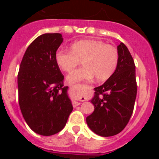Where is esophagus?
<instances>
[{"label": "esophagus", "mask_w": 159, "mask_h": 159, "mask_svg": "<svg viewBox=\"0 0 159 159\" xmlns=\"http://www.w3.org/2000/svg\"><path fill=\"white\" fill-rule=\"evenodd\" d=\"M83 101H85V99H80V102H83ZM80 102H77V101H74V102H73V105H74V106H78L79 104H80Z\"/></svg>", "instance_id": "esophagus-1"}]
</instances>
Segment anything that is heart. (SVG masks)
I'll return each mask as SVG.
<instances>
[{"mask_svg": "<svg viewBox=\"0 0 159 159\" xmlns=\"http://www.w3.org/2000/svg\"><path fill=\"white\" fill-rule=\"evenodd\" d=\"M55 60L60 70L71 72L82 61L84 67L67 75L70 84L95 77L98 82L107 80L116 71L119 61L116 48L100 40H84L73 43L70 52L58 50Z\"/></svg>", "mask_w": 159, "mask_h": 159, "instance_id": "b5f03b06", "label": "heart"}]
</instances>
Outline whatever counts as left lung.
Instances as JSON below:
<instances>
[{
	"mask_svg": "<svg viewBox=\"0 0 159 159\" xmlns=\"http://www.w3.org/2000/svg\"><path fill=\"white\" fill-rule=\"evenodd\" d=\"M117 50V67L104 84L95 88L91 99L95 110L86 119L89 128L102 137L116 135L125 128L133 113L137 95L134 60L123 43Z\"/></svg>",
	"mask_w": 159,
	"mask_h": 159,
	"instance_id": "obj_1",
	"label": "left lung"
}]
</instances>
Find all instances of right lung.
Returning a JSON list of instances; mask_svg holds the SVG:
<instances>
[{
	"mask_svg": "<svg viewBox=\"0 0 159 159\" xmlns=\"http://www.w3.org/2000/svg\"><path fill=\"white\" fill-rule=\"evenodd\" d=\"M62 42L60 33L38 36L28 47L20 65V108L29 127L40 135L60 132L73 110L68 87H64V75L55 60Z\"/></svg>",
	"mask_w": 159,
	"mask_h": 159,
	"instance_id": "obj_1",
	"label": "right lung"
}]
</instances>
